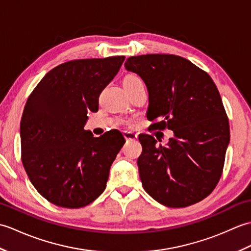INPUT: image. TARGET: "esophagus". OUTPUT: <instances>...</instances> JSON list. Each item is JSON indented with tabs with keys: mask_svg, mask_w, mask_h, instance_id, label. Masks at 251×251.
I'll return each instance as SVG.
<instances>
[{
	"mask_svg": "<svg viewBox=\"0 0 251 251\" xmlns=\"http://www.w3.org/2000/svg\"><path fill=\"white\" fill-rule=\"evenodd\" d=\"M124 137H125V139L127 140V141H129V140H137V138H138V136L136 135V134H134V132H130V131H124Z\"/></svg>",
	"mask_w": 251,
	"mask_h": 251,
	"instance_id": "obj_1",
	"label": "esophagus"
}]
</instances>
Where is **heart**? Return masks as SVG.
Wrapping results in <instances>:
<instances>
[{"instance_id": "heart-1", "label": "heart", "mask_w": 251, "mask_h": 251, "mask_svg": "<svg viewBox=\"0 0 251 251\" xmlns=\"http://www.w3.org/2000/svg\"><path fill=\"white\" fill-rule=\"evenodd\" d=\"M124 81H128V82H136V81H141L140 79V77H138L137 75H127L126 77H125V79Z\"/></svg>"}]
</instances>
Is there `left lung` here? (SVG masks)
<instances>
[{
    "label": "left lung",
    "mask_w": 251,
    "mask_h": 251,
    "mask_svg": "<svg viewBox=\"0 0 251 251\" xmlns=\"http://www.w3.org/2000/svg\"><path fill=\"white\" fill-rule=\"evenodd\" d=\"M126 70L137 73L149 92L152 129H172L168 145L142 134L137 161L147 193L167 207H186L218 184L230 142V126L219 90L208 73L185 58L167 54L129 57Z\"/></svg>",
    "instance_id": "obj_1"
}]
</instances>
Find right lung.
I'll use <instances>...</instances> for the list:
<instances>
[{"instance_id":"obj_1","label":"right lung","mask_w":251,"mask_h":251,"mask_svg":"<svg viewBox=\"0 0 251 251\" xmlns=\"http://www.w3.org/2000/svg\"><path fill=\"white\" fill-rule=\"evenodd\" d=\"M124 56L71 60L55 67L29 96L20 123L21 161L39 193L65 208L102 193L125 139L119 130L94 137L84 126Z\"/></svg>"}]
</instances>
